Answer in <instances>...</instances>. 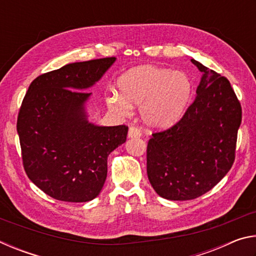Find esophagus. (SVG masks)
Segmentation results:
<instances>
[{"label": "esophagus", "mask_w": 256, "mask_h": 256, "mask_svg": "<svg viewBox=\"0 0 256 256\" xmlns=\"http://www.w3.org/2000/svg\"><path fill=\"white\" fill-rule=\"evenodd\" d=\"M128 136V138H138L141 136V132L136 128H130Z\"/></svg>", "instance_id": "obj_1"}]
</instances>
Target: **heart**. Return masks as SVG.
I'll list each match as a JSON object with an SVG mask.
<instances>
[{"mask_svg": "<svg viewBox=\"0 0 256 256\" xmlns=\"http://www.w3.org/2000/svg\"><path fill=\"white\" fill-rule=\"evenodd\" d=\"M118 88L120 94L107 96L108 107L120 116H130L132 106H140L142 122L154 130L174 125L188 110L193 94L188 74L154 66L126 71L118 79Z\"/></svg>", "mask_w": 256, "mask_h": 256, "instance_id": "b5f03b06", "label": "heart"}]
</instances>
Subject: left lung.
<instances>
[{
  "instance_id": "8db88e82",
  "label": "left lung",
  "mask_w": 256,
  "mask_h": 256,
  "mask_svg": "<svg viewBox=\"0 0 256 256\" xmlns=\"http://www.w3.org/2000/svg\"><path fill=\"white\" fill-rule=\"evenodd\" d=\"M202 76L196 97L178 123L154 133L146 172L159 196L193 200L222 180L235 159L242 107L226 78L190 60Z\"/></svg>"
}]
</instances>
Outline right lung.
Listing matches in <instances>:
<instances>
[{"instance_id": "obj_1", "label": "right lung", "mask_w": 256, "mask_h": 256, "mask_svg": "<svg viewBox=\"0 0 256 256\" xmlns=\"http://www.w3.org/2000/svg\"><path fill=\"white\" fill-rule=\"evenodd\" d=\"M116 58L76 62L47 72L30 84L16 123L24 170L47 196L88 202L100 193L107 157L126 141L128 126L89 122L92 92Z\"/></svg>"}]
</instances>
